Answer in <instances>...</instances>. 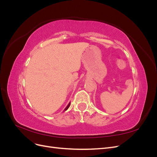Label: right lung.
I'll list each match as a JSON object with an SVG mask.
<instances>
[{"instance_id":"1","label":"right lung","mask_w":157,"mask_h":157,"mask_svg":"<svg viewBox=\"0 0 157 157\" xmlns=\"http://www.w3.org/2000/svg\"><path fill=\"white\" fill-rule=\"evenodd\" d=\"M70 104H71V103H69L68 104V105H67V107H65V111H66V110H67V109H68V108L69 107V106H70Z\"/></svg>"}]
</instances>
